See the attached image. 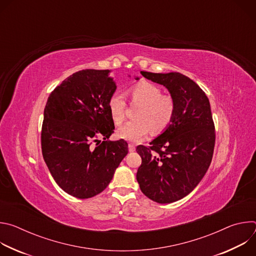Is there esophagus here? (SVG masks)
I'll return each instance as SVG.
<instances>
[{"mask_svg": "<svg viewBox=\"0 0 256 256\" xmlns=\"http://www.w3.org/2000/svg\"><path fill=\"white\" fill-rule=\"evenodd\" d=\"M128 151L130 152H134L136 151V146L134 144H128Z\"/></svg>", "mask_w": 256, "mask_h": 256, "instance_id": "34e87169", "label": "esophagus"}]
</instances>
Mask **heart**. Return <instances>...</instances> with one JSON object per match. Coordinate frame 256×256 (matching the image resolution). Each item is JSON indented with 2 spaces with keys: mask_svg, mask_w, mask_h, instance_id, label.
Segmentation results:
<instances>
[{
  "mask_svg": "<svg viewBox=\"0 0 256 256\" xmlns=\"http://www.w3.org/2000/svg\"><path fill=\"white\" fill-rule=\"evenodd\" d=\"M132 102L140 105L136 112V120H130L116 130L120 138L138 142L152 130L161 132L172 122L175 114V102L170 95H163L155 84L140 82L130 88ZM126 100L122 92H114L108 101V109L116 124H120L126 116Z\"/></svg>",
  "mask_w": 256,
  "mask_h": 256,
  "instance_id": "heart-1",
  "label": "heart"
}]
</instances>
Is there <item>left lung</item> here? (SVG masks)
Wrapping results in <instances>:
<instances>
[{"label": "left lung", "instance_id": "8db88e82", "mask_svg": "<svg viewBox=\"0 0 256 256\" xmlns=\"http://www.w3.org/2000/svg\"><path fill=\"white\" fill-rule=\"evenodd\" d=\"M140 74L168 89L175 114L151 147H136L142 158L136 180L146 196L170 204L190 194L210 167L216 140L210 105L200 87L180 72Z\"/></svg>", "mask_w": 256, "mask_h": 256}]
</instances>
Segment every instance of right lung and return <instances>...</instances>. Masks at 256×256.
Masks as SVG:
<instances>
[{
	"label": "right lung",
	"instance_id": "obj_1",
	"mask_svg": "<svg viewBox=\"0 0 256 256\" xmlns=\"http://www.w3.org/2000/svg\"><path fill=\"white\" fill-rule=\"evenodd\" d=\"M109 72H74L52 92L44 108V159L56 184L77 198L102 192L128 152L124 140H106L114 130L108 101L116 90ZM98 134L106 140L100 143Z\"/></svg>",
	"mask_w": 256,
	"mask_h": 256
}]
</instances>
